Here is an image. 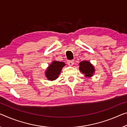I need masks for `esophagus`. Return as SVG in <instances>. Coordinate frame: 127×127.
Segmentation results:
<instances>
[{
	"mask_svg": "<svg viewBox=\"0 0 127 127\" xmlns=\"http://www.w3.org/2000/svg\"><path fill=\"white\" fill-rule=\"evenodd\" d=\"M74 63V60H69V61H67V64L69 66H73Z\"/></svg>",
	"mask_w": 127,
	"mask_h": 127,
	"instance_id": "obj_1",
	"label": "esophagus"
}]
</instances>
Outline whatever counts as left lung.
Here are the masks:
<instances>
[{"mask_svg":"<svg viewBox=\"0 0 127 127\" xmlns=\"http://www.w3.org/2000/svg\"><path fill=\"white\" fill-rule=\"evenodd\" d=\"M79 70L86 77H91L95 72V69L90 62L87 61H82L79 63Z\"/></svg>","mask_w":127,"mask_h":127,"instance_id":"left-lung-1","label":"left lung"}]
</instances>
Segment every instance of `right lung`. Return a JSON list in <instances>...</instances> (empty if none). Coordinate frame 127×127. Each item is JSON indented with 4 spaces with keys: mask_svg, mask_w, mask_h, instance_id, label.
<instances>
[{
    "mask_svg": "<svg viewBox=\"0 0 127 127\" xmlns=\"http://www.w3.org/2000/svg\"><path fill=\"white\" fill-rule=\"evenodd\" d=\"M65 66L64 62L54 61L48 66L45 71V75L48 80L54 81L60 75L62 67Z\"/></svg>",
    "mask_w": 127,
    "mask_h": 127,
    "instance_id": "add662e5",
    "label": "right lung"
}]
</instances>
